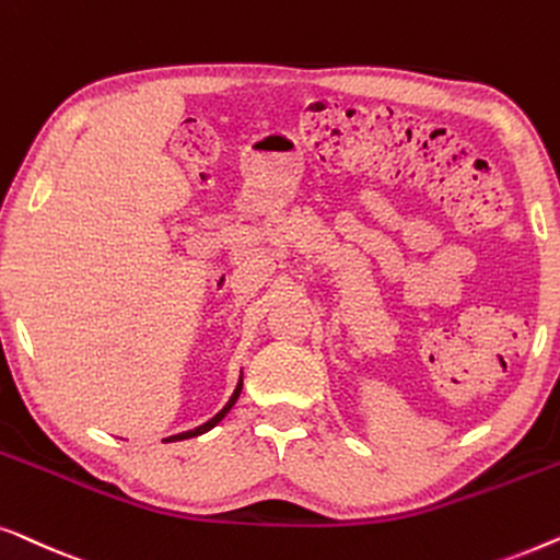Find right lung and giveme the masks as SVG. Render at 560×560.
<instances>
[{
    "mask_svg": "<svg viewBox=\"0 0 560 560\" xmlns=\"http://www.w3.org/2000/svg\"><path fill=\"white\" fill-rule=\"evenodd\" d=\"M241 388H243V375H241V381H238V385H235V390H233V396H231V400H228V404L223 406V411L220 413H215L212 416V419L208 421V423H202V427H198V429H192V431H185V434H177V436H170V439H164V441H183V439H192V436H200V434H205V431H210L212 427H215V423H220L223 421V416L231 411L233 408V404L235 400H238V396H241Z\"/></svg>",
    "mask_w": 560,
    "mask_h": 560,
    "instance_id": "obj_1",
    "label": "right lung"
}]
</instances>
